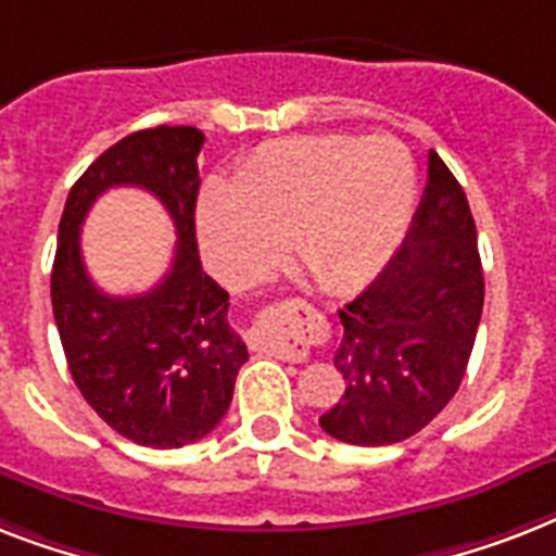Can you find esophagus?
<instances>
[{
  "label": "esophagus",
  "mask_w": 556,
  "mask_h": 556,
  "mask_svg": "<svg viewBox=\"0 0 556 556\" xmlns=\"http://www.w3.org/2000/svg\"><path fill=\"white\" fill-rule=\"evenodd\" d=\"M304 309L306 306L301 301H287V304L264 309L255 327L257 344L287 362H304L306 348L299 336V327H295V315Z\"/></svg>",
  "instance_id": "34e87169"
}]
</instances>
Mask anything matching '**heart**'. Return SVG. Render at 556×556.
I'll use <instances>...</instances> for the list:
<instances>
[{
	"label": "heart",
	"instance_id": "b5f03b06",
	"mask_svg": "<svg viewBox=\"0 0 556 556\" xmlns=\"http://www.w3.org/2000/svg\"><path fill=\"white\" fill-rule=\"evenodd\" d=\"M413 203L416 166L396 137H287L261 146L232 186H206L194 224L224 283L261 281L290 238L315 281L344 292L388 264Z\"/></svg>",
	"mask_w": 556,
	"mask_h": 556
}]
</instances>
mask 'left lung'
Instances as JSON below:
<instances>
[{
  "label": "left lung",
  "instance_id": "left-lung-1",
  "mask_svg": "<svg viewBox=\"0 0 556 556\" xmlns=\"http://www.w3.org/2000/svg\"><path fill=\"white\" fill-rule=\"evenodd\" d=\"M485 301L477 224L437 152L404 243L367 290L339 309L344 393L321 428L339 442L393 445L419 433L459 390Z\"/></svg>",
  "mask_w": 556,
  "mask_h": 556
}]
</instances>
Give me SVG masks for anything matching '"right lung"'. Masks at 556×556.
Returning a JSON list of instances; mask_svg holds the SVG:
<instances>
[{"instance_id": "1", "label": "right lung", "mask_w": 556, "mask_h": 556, "mask_svg": "<svg viewBox=\"0 0 556 556\" xmlns=\"http://www.w3.org/2000/svg\"><path fill=\"white\" fill-rule=\"evenodd\" d=\"M192 126L143 128L100 154L71 186L51 269L53 321L79 393L119 437L146 447H184L224 419L250 358L226 321L229 292L201 266L194 238L198 154ZM114 185L152 191L176 220V261L154 291L105 296L87 278L78 226Z\"/></svg>"}]
</instances>
